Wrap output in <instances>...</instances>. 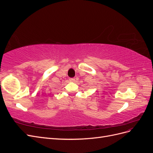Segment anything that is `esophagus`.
<instances>
[{
  "mask_svg": "<svg viewBox=\"0 0 153 153\" xmlns=\"http://www.w3.org/2000/svg\"><path fill=\"white\" fill-rule=\"evenodd\" d=\"M69 80H70L71 82H75V78H69Z\"/></svg>",
  "mask_w": 153,
  "mask_h": 153,
  "instance_id": "1",
  "label": "esophagus"
}]
</instances>
